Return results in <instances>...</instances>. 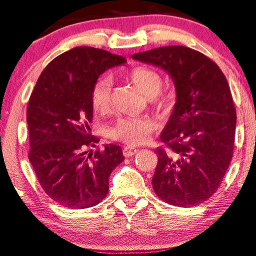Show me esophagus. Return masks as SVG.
Masks as SVG:
<instances>
[{
  "label": "esophagus",
  "instance_id": "esophagus-1",
  "mask_svg": "<svg viewBox=\"0 0 256 256\" xmlns=\"http://www.w3.org/2000/svg\"><path fill=\"white\" fill-rule=\"evenodd\" d=\"M137 152H138L137 148H130V146H124V148H122V154H124L125 156H134Z\"/></svg>",
  "mask_w": 256,
  "mask_h": 256
}]
</instances>
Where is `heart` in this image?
I'll return each mask as SVG.
<instances>
[{
    "mask_svg": "<svg viewBox=\"0 0 256 256\" xmlns=\"http://www.w3.org/2000/svg\"><path fill=\"white\" fill-rule=\"evenodd\" d=\"M136 86L148 96V103L158 111H166L176 102L174 88L162 86V77L159 71L148 66H137L128 74ZM91 102L94 111L106 114L111 108V80L108 77H100L94 82L91 90ZM156 128V122L146 117L119 118L108 130V136L114 140L128 145H140L148 140Z\"/></svg>",
    "mask_w": 256,
    "mask_h": 256,
    "instance_id": "heart-1",
    "label": "heart"
}]
</instances>
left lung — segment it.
<instances>
[{
  "instance_id": "obj_1",
  "label": "left lung",
  "mask_w": 256,
  "mask_h": 256,
  "mask_svg": "<svg viewBox=\"0 0 256 256\" xmlns=\"http://www.w3.org/2000/svg\"><path fill=\"white\" fill-rule=\"evenodd\" d=\"M132 58L162 68L176 85V102L156 148L153 190L162 202L196 206L219 188L234 150L236 111L230 85L212 60L182 46H160Z\"/></svg>"
}]
</instances>
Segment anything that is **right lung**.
<instances>
[{
	"instance_id": "1",
	"label": "right lung",
	"mask_w": 256,
	"mask_h": 256,
	"mask_svg": "<svg viewBox=\"0 0 256 256\" xmlns=\"http://www.w3.org/2000/svg\"><path fill=\"white\" fill-rule=\"evenodd\" d=\"M122 56L77 46L54 58L37 80L26 108L29 162L54 202L68 208L96 206L108 193L111 172L122 160L120 146L96 148L90 134L91 90L105 70L124 64Z\"/></svg>"
}]
</instances>
